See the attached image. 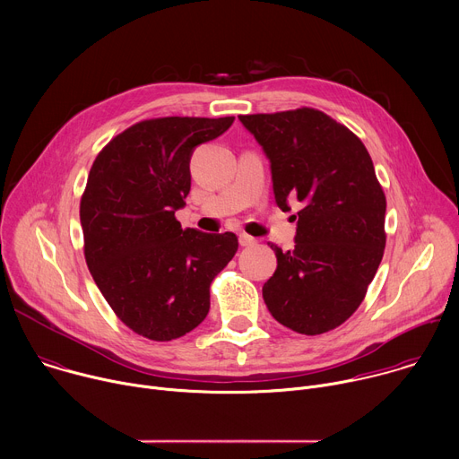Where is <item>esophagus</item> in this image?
<instances>
[{
    "label": "esophagus",
    "mask_w": 459,
    "mask_h": 459,
    "mask_svg": "<svg viewBox=\"0 0 459 459\" xmlns=\"http://www.w3.org/2000/svg\"><path fill=\"white\" fill-rule=\"evenodd\" d=\"M239 245H241V247H250V245H255V238H252V236H248V234L241 232V234H239Z\"/></svg>",
    "instance_id": "1"
}]
</instances>
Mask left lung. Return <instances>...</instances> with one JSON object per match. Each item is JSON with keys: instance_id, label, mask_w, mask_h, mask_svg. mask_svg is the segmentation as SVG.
Wrapping results in <instances>:
<instances>
[{"instance_id": "8db88e82", "label": "left lung", "mask_w": 459, "mask_h": 459, "mask_svg": "<svg viewBox=\"0 0 459 459\" xmlns=\"http://www.w3.org/2000/svg\"><path fill=\"white\" fill-rule=\"evenodd\" d=\"M239 121L271 160L276 204L298 212L296 245L276 252L264 285L276 321L316 336L345 323L365 299L385 252V192L363 142L321 110L247 114Z\"/></svg>"}]
</instances>
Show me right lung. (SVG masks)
<instances>
[{
	"label": "right lung",
	"instance_id": "right-lung-1",
	"mask_svg": "<svg viewBox=\"0 0 459 459\" xmlns=\"http://www.w3.org/2000/svg\"><path fill=\"white\" fill-rule=\"evenodd\" d=\"M227 117H152L114 136L96 156L80 202L87 267L130 331L170 342L211 308V283L238 250L232 232L181 229L190 156L223 134Z\"/></svg>",
	"mask_w": 459,
	"mask_h": 459
}]
</instances>
